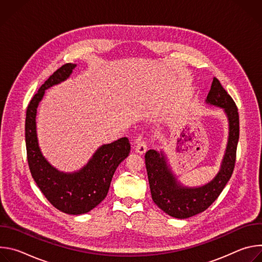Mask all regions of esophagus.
I'll return each mask as SVG.
<instances>
[{
  "mask_svg": "<svg viewBox=\"0 0 262 262\" xmlns=\"http://www.w3.org/2000/svg\"><path fill=\"white\" fill-rule=\"evenodd\" d=\"M147 146L148 145H147L146 142H144V141L139 142L137 144V146H136V152L139 154V155H144L146 152V150H147Z\"/></svg>",
  "mask_w": 262,
  "mask_h": 262,
  "instance_id": "esophagus-1",
  "label": "esophagus"
}]
</instances>
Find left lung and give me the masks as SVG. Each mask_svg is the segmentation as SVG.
<instances>
[{
	"label": "left lung",
	"instance_id": "8db88e82",
	"mask_svg": "<svg viewBox=\"0 0 262 262\" xmlns=\"http://www.w3.org/2000/svg\"><path fill=\"white\" fill-rule=\"evenodd\" d=\"M205 103L222 108L228 121L225 151L217 172L208 182L197 186L183 184L172 170L164 149L160 151L150 149L145 155L152 200L163 211L176 219H188L208 208L225 188L234 169L239 138L237 107L215 78L212 80Z\"/></svg>",
	"mask_w": 262,
	"mask_h": 262
}]
</instances>
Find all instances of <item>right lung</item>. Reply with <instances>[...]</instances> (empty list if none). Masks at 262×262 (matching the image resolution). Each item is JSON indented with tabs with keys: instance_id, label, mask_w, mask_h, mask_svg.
Here are the masks:
<instances>
[{
	"instance_id": "add662e5",
	"label": "right lung",
	"mask_w": 262,
	"mask_h": 262,
	"mask_svg": "<svg viewBox=\"0 0 262 262\" xmlns=\"http://www.w3.org/2000/svg\"><path fill=\"white\" fill-rule=\"evenodd\" d=\"M77 64L67 63L55 71L31 99L26 114V146L29 168L47 199L68 214H82L96 207L106 196L117 167L130 152L126 137L99 146L88 163L73 172L55 168L42 155L37 137V107L46 90L65 82Z\"/></svg>"
}]
</instances>
